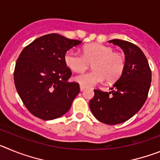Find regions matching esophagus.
Here are the masks:
<instances>
[{"mask_svg":"<svg viewBox=\"0 0 160 160\" xmlns=\"http://www.w3.org/2000/svg\"><path fill=\"white\" fill-rule=\"evenodd\" d=\"M85 89H86V87H84L83 86H81V85H80V90H81V91H83Z\"/></svg>","mask_w":160,"mask_h":160,"instance_id":"obj_1","label":"esophagus"}]
</instances>
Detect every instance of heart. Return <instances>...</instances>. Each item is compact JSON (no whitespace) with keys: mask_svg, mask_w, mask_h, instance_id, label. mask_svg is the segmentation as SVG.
Here are the masks:
<instances>
[{"mask_svg":"<svg viewBox=\"0 0 160 160\" xmlns=\"http://www.w3.org/2000/svg\"><path fill=\"white\" fill-rule=\"evenodd\" d=\"M65 63L73 72H82L92 64V71L81 73L74 78L84 87H94L106 79L113 82L122 75L125 68V58L122 54L114 53L113 48L94 43L84 46L82 55L69 50L64 57Z\"/></svg>","mask_w":160,"mask_h":160,"instance_id":"obj_1","label":"heart"}]
</instances>
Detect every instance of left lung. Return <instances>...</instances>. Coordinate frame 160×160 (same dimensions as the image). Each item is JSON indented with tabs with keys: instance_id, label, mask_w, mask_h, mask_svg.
<instances>
[{
	"instance_id": "obj_1",
	"label": "left lung",
	"mask_w": 160,
	"mask_h": 160,
	"mask_svg": "<svg viewBox=\"0 0 160 160\" xmlns=\"http://www.w3.org/2000/svg\"><path fill=\"white\" fill-rule=\"evenodd\" d=\"M119 46L125 53V68L110 92L94 90L90 101L94 116L108 125L126 122L138 112L148 98L152 82V71L140 48L127 41H108Z\"/></svg>"
}]
</instances>
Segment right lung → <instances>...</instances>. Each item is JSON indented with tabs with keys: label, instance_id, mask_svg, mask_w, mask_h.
I'll use <instances>...</instances> for the list:
<instances>
[{
	"label": "right lung",
	"instance_id": "1",
	"mask_svg": "<svg viewBox=\"0 0 160 160\" xmlns=\"http://www.w3.org/2000/svg\"><path fill=\"white\" fill-rule=\"evenodd\" d=\"M81 43L50 33L31 42L19 55L14 83L21 99L34 116L55 119L70 109L80 88L78 83L69 82L72 73L64 57L69 49Z\"/></svg>",
	"mask_w": 160,
	"mask_h": 160
}]
</instances>
